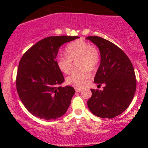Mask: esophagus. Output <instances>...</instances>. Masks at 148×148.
<instances>
[{
  "mask_svg": "<svg viewBox=\"0 0 148 148\" xmlns=\"http://www.w3.org/2000/svg\"><path fill=\"white\" fill-rule=\"evenodd\" d=\"M82 90V89L81 88H75V91L76 92H80Z\"/></svg>",
  "mask_w": 148,
  "mask_h": 148,
  "instance_id": "esophagus-1",
  "label": "esophagus"
}]
</instances>
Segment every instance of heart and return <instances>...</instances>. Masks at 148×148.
<instances>
[{
	"mask_svg": "<svg viewBox=\"0 0 148 148\" xmlns=\"http://www.w3.org/2000/svg\"><path fill=\"white\" fill-rule=\"evenodd\" d=\"M65 54L57 56V65L64 74H69L73 69V60H78L79 69L74 71L66 79L67 84L76 88L84 86L90 76V70L97 67L100 60L98 49L89 42L78 40L69 44L66 47Z\"/></svg>",
	"mask_w": 148,
	"mask_h": 148,
	"instance_id": "obj_1",
	"label": "heart"
}]
</instances>
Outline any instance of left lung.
Instances as JSON below:
<instances>
[{
    "mask_svg": "<svg viewBox=\"0 0 148 148\" xmlns=\"http://www.w3.org/2000/svg\"><path fill=\"white\" fill-rule=\"evenodd\" d=\"M86 39L99 49L101 62L94 82L103 90L91 89L88 106L92 113L101 118H113L128 108L136 89V79L132 62L125 53L111 42L98 36Z\"/></svg>",
    "mask_w": 148,
    "mask_h": 148,
    "instance_id": "left-lung-1",
    "label": "left lung"
}]
</instances>
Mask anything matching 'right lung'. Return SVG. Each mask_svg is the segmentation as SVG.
Segmentation results:
<instances>
[{
	"label": "right lung",
	"instance_id": "right-lung-1",
	"mask_svg": "<svg viewBox=\"0 0 148 148\" xmlns=\"http://www.w3.org/2000/svg\"><path fill=\"white\" fill-rule=\"evenodd\" d=\"M78 37H46L21 57L16 74V90L25 108L35 117L53 120L68 109L75 90L71 86H59L64 79L57 65L56 56L61 45Z\"/></svg>",
	"mask_w": 148,
	"mask_h": 148
}]
</instances>
